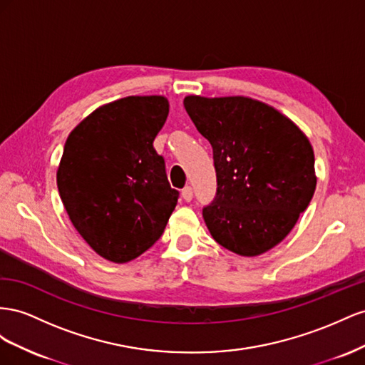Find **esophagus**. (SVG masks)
<instances>
[{
	"mask_svg": "<svg viewBox=\"0 0 365 365\" xmlns=\"http://www.w3.org/2000/svg\"><path fill=\"white\" fill-rule=\"evenodd\" d=\"M182 197H183L185 202L192 200V188H191V186H185V188L182 190Z\"/></svg>",
	"mask_w": 365,
	"mask_h": 365,
	"instance_id": "obj_1",
	"label": "esophagus"
}]
</instances>
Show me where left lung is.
<instances>
[{
    "label": "left lung",
    "instance_id": "left-lung-1",
    "mask_svg": "<svg viewBox=\"0 0 365 365\" xmlns=\"http://www.w3.org/2000/svg\"><path fill=\"white\" fill-rule=\"evenodd\" d=\"M183 106L212 147L217 192L203 218L214 240L243 257L283 242L317 188L306 134L251 98L186 96Z\"/></svg>",
    "mask_w": 365,
    "mask_h": 365
}]
</instances>
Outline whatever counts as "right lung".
<instances>
[{"mask_svg": "<svg viewBox=\"0 0 365 365\" xmlns=\"http://www.w3.org/2000/svg\"><path fill=\"white\" fill-rule=\"evenodd\" d=\"M170 113L163 96H128L102 106L66 142L56 183L73 226L113 263L150 249L179 199L153 142Z\"/></svg>", "mask_w": 365, "mask_h": 365, "instance_id": "1", "label": "right lung"}]
</instances>
